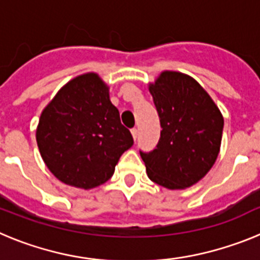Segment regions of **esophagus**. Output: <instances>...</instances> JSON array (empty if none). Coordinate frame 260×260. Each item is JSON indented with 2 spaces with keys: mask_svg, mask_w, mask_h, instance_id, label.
Masks as SVG:
<instances>
[{
  "mask_svg": "<svg viewBox=\"0 0 260 260\" xmlns=\"http://www.w3.org/2000/svg\"><path fill=\"white\" fill-rule=\"evenodd\" d=\"M132 135H133V138H134V141H137V139H138V128H132Z\"/></svg>",
  "mask_w": 260,
  "mask_h": 260,
  "instance_id": "34e87169",
  "label": "esophagus"
}]
</instances>
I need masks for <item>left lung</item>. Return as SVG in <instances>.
Here are the masks:
<instances>
[{
    "label": "left lung",
    "mask_w": 260,
    "mask_h": 260,
    "mask_svg": "<svg viewBox=\"0 0 260 260\" xmlns=\"http://www.w3.org/2000/svg\"><path fill=\"white\" fill-rule=\"evenodd\" d=\"M161 135L151 152H141L151 181L169 190L195 185L219 156L224 118L207 91L178 71H162L150 83Z\"/></svg>",
    "instance_id": "left-lung-1"
}]
</instances>
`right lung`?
<instances>
[{
  "label": "right lung",
  "instance_id": "1",
  "mask_svg": "<svg viewBox=\"0 0 260 260\" xmlns=\"http://www.w3.org/2000/svg\"><path fill=\"white\" fill-rule=\"evenodd\" d=\"M36 142L53 176L84 190L107 182L134 143L96 73L78 75L56 93L41 112Z\"/></svg>",
  "mask_w": 260,
  "mask_h": 260
}]
</instances>
